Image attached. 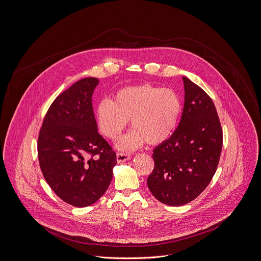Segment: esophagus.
<instances>
[{
    "label": "esophagus",
    "instance_id": "obj_1",
    "mask_svg": "<svg viewBox=\"0 0 261 261\" xmlns=\"http://www.w3.org/2000/svg\"><path fill=\"white\" fill-rule=\"evenodd\" d=\"M130 156H131V155H130L129 153H122V152H120V153H117V161H118L119 163L125 162V161L129 160Z\"/></svg>",
    "mask_w": 261,
    "mask_h": 261
}]
</instances>
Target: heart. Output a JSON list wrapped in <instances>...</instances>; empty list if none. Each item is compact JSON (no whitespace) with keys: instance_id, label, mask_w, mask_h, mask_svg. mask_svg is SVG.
<instances>
[{"instance_id":"1","label":"heart","mask_w":261,"mask_h":261,"mask_svg":"<svg viewBox=\"0 0 261 261\" xmlns=\"http://www.w3.org/2000/svg\"><path fill=\"white\" fill-rule=\"evenodd\" d=\"M181 111V103L171 89L150 85L127 87L117 92L114 100H103L97 108L101 132L116 140L131 120L134 129L118 143L121 150H131L146 141L158 144L173 132Z\"/></svg>"}]
</instances>
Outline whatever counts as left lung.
Masks as SVG:
<instances>
[{
	"label": "left lung",
	"instance_id": "1",
	"mask_svg": "<svg viewBox=\"0 0 261 261\" xmlns=\"http://www.w3.org/2000/svg\"><path fill=\"white\" fill-rule=\"evenodd\" d=\"M184 106L173 134L153 150L154 169L147 179L160 202L180 206L194 200L216 172L222 149V128L211 98L183 77Z\"/></svg>",
	"mask_w": 261,
	"mask_h": 261
}]
</instances>
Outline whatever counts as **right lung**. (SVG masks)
<instances>
[{"mask_svg":"<svg viewBox=\"0 0 261 261\" xmlns=\"http://www.w3.org/2000/svg\"><path fill=\"white\" fill-rule=\"evenodd\" d=\"M97 78L88 77L51 104L38 137L43 176L63 201L75 207L96 202L108 189L116 153L98 133L92 106Z\"/></svg>","mask_w":261,"mask_h":261,"instance_id":"obj_1","label":"right lung"}]
</instances>
